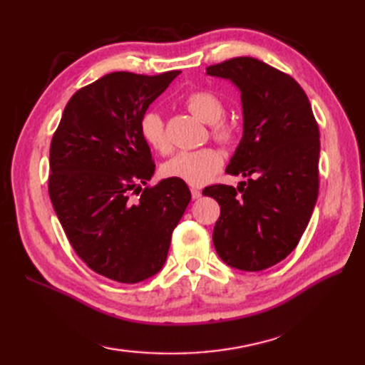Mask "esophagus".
I'll list each match as a JSON object with an SVG mask.
<instances>
[{
  "label": "esophagus",
  "mask_w": 365,
  "mask_h": 365,
  "mask_svg": "<svg viewBox=\"0 0 365 365\" xmlns=\"http://www.w3.org/2000/svg\"><path fill=\"white\" fill-rule=\"evenodd\" d=\"M200 196H202V191L197 190V188H191V197L192 199H199Z\"/></svg>",
  "instance_id": "1"
}]
</instances>
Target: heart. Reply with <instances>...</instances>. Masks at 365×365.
<instances>
[{
    "instance_id": "1",
    "label": "heart",
    "mask_w": 365,
    "mask_h": 365,
    "mask_svg": "<svg viewBox=\"0 0 365 365\" xmlns=\"http://www.w3.org/2000/svg\"><path fill=\"white\" fill-rule=\"evenodd\" d=\"M185 106L197 119L205 123H212L210 135L215 141L224 145L234 143L237 131L230 122L221 119L224 114V103L218 96L208 91H195L185 98ZM139 128H141L144 141L152 149L161 155H168L173 149L166 135L165 120L158 113H145L141 123H139ZM222 163V155L218 150L213 147H205V149L175 155L173 160H169L163 166V173L166 177L178 178L191 187H202L212 180L215 174L220 173Z\"/></svg>"
}]
</instances>
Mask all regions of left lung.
Here are the masks:
<instances>
[{
  "label": "left lung",
  "instance_id": "left-lung-1",
  "mask_svg": "<svg viewBox=\"0 0 365 365\" xmlns=\"http://www.w3.org/2000/svg\"><path fill=\"white\" fill-rule=\"evenodd\" d=\"M205 71L242 92L243 138L226 173L247 178L237 188L220 183L202 191L221 207L215 250L237 269H267L298 246L314 212L319 125L299 84L259 59L232 58Z\"/></svg>",
  "mask_w": 365,
  "mask_h": 365
}]
</instances>
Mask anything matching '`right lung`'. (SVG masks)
Wrapping results in <instances>:
<instances>
[{
	"label": "right lung",
	"instance_id": "add662e5",
	"mask_svg": "<svg viewBox=\"0 0 365 365\" xmlns=\"http://www.w3.org/2000/svg\"><path fill=\"white\" fill-rule=\"evenodd\" d=\"M178 73L102 76L68 100L51 139L48 195L68 243L92 271L122 284L158 273L191 200L178 178L147 185L155 163L139 128Z\"/></svg>",
	"mask_w": 365,
	"mask_h": 365
}]
</instances>
